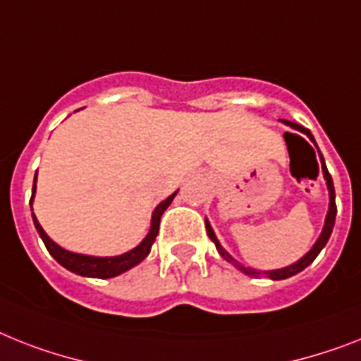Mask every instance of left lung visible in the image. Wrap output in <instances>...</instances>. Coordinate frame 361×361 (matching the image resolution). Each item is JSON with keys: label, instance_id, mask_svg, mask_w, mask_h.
I'll use <instances>...</instances> for the list:
<instances>
[{"label": "left lung", "instance_id": "8db88e82", "mask_svg": "<svg viewBox=\"0 0 361 361\" xmlns=\"http://www.w3.org/2000/svg\"><path fill=\"white\" fill-rule=\"evenodd\" d=\"M283 124L289 126V128H293L295 130V133H283V139H286L287 142V148L291 150V146H297V145H307V140L304 139V137H307V139L312 140L313 146L317 148V154H319V159H321V166H323V176L324 180H326V187H328V196H330V204H328V213H326V219H324V226H323V231H321V235H319V239L315 241V245H313L312 248H310V252H306L298 262H295L293 265H287V267H282V269H274V271H257V269H252V267H245L241 265V263L237 262V259H233V257L228 254L224 248H222V245L219 243V239H216L215 231H213V228H211L209 221L206 219V230H207V235H209V239L213 243H215L216 250H219V254H221L224 259H226L228 263H231V265L235 267V269H239L241 272H245L247 276H252V278H259V276H267L271 278V280H286V278H291L295 276V274H298L300 271H304L307 265H312L313 259L319 256V252L323 250L324 247H326L328 239H330V235H332V230H334V222H336V213H338V207H336V190H334V181H332V176H330V172H328L326 165H324V159H323V154H321V150H319L317 142H315V139H313L312 131L306 130L304 126L300 124H295V122H289V120H283ZM312 148V146H310ZM313 150V148H312ZM315 154V152H313Z\"/></svg>", "mask_w": 361, "mask_h": 361}]
</instances>
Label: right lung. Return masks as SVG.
<instances>
[{"label":"right lung","instance_id":"1","mask_svg":"<svg viewBox=\"0 0 361 361\" xmlns=\"http://www.w3.org/2000/svg\"><path fill=\"white\" fill-rule=\"evenodd\" d=\"M35 190H37V174H35L33 181V195H31V209H33V200H35ZM178 195V190L172 192L169 198L161 202L159 206L155 207L154 213H152V222H150V230L146 233V237L142 241L137 245L135 248H131L130 252H124L120 256H87V254H78V252H70L66 248L59 247L57 243L51 241L48 237V233L42 230L40 222L37 221V216L33 213V222L35 228H37L38 235L44 241L48 252L55 257V262L61 263L64 269H68L70 272H75L79 276H87V278H113L118 276L122 272L130 271L135 265H139L142 259H145L152 250V245H154L155 237L159 233V221L161 215L165 213V209L171 206V202L174 200V196Z\"/></svg>","mask_w":361,"mask_h":361}]
</instances>
